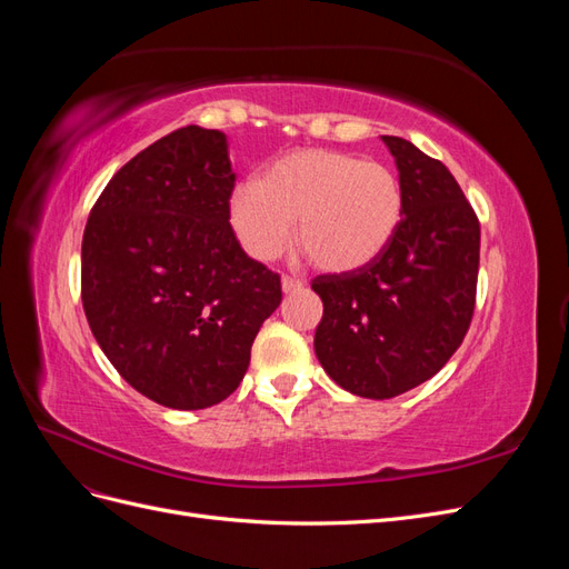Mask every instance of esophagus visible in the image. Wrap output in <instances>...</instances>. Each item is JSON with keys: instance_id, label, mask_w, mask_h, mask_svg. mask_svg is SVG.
<instances>
[{"instance_id": "esophagus-1", "label": "esophagus", "mask_w": 569, "mask_h": 569, "mask_svg": "<svg viewBox=\"0 0 569 569\" xmlns=\"http://www.w3.org/2000/svg\"><path fill=\"white\" fill-rule=\"evenodd\" d=\"M303 289V280L291 278V274H284L282 278V291L284 295H291V291H301Z\"/></svg>"}]
</instances>
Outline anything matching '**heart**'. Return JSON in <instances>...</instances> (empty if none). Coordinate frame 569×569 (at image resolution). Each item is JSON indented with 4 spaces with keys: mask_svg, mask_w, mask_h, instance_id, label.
<instances>
[{
    "mask_svg": "<svg viewBox=\"0 0 569 569\" xmlns=\"http://www.w3.org/2000/svg\"><path fill=\"white\" fill-rule=\"evenodd\" d=\"M230 228L256 261L278 258L291 239L313 266L349 272L380 256L403 218V189L380 161L335 149L291 151L261 180L239 182L228 199Z\"/></svg>",
    "mask_w": 569,
    "mask_h": 569,
    "instance_id": "obj_1",
    "label": "heart"
}]
</instances>
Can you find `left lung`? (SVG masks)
<instances>
[{
  "instance_id": "8db88e82",
  "label": "left lung",
  "mask_w": 569,
  "mask_h": 569,
  "mask_svg": "<svg viewBox=\"0 0 569 569\" xmlns=\"http://www.w3.org/2000/svg\"><path fill=\"white\" fill-rule=\"evenodd\" d=\"M399 168L403 218L370 263L311 282L322 299L316 356L363 399H393L435 377L475 313L479 220L451 170L403 137L382 134Z\"/></svg>"
}]
</instances>
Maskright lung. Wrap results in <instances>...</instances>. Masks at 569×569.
I'll use <instances>...</instances> for the list:
<instances>
[{"label": "right lung", "instance_id": "right-lung-1", "mask_svg": "<svg viewBox=\"0 0 569 569\" xmlns=\"http://www.w3.org/2000/svg\"><path fill=\"white\" fill-rule=\"evenodd\" d=\"M232 189L226 134L187 126L120 168L84 226L90 330L118 375L166 408L228 399L282 301L280 274L230 228Z\"/></svg>", "mask_w": 569, "mask_h": 569}]
</instances>
